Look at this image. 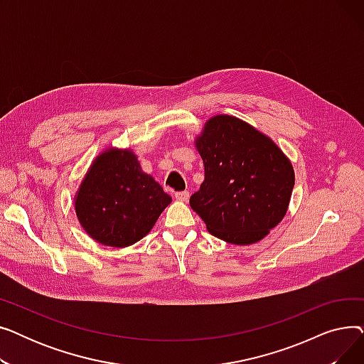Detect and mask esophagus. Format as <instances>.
<instances>
[{
  "mask_svg": "<svg viewBox=\"0 0 364 364\" xmlns=\"http://www.w3.org/2000/svg\"><path fill=\"white\" fill-rule=\"evenodd\" d=\"M174 196H176L177 200L186 202V200H188V196H190V195H188V192H177Z\"/></svg>",
  "mask_w": 364,
  "mask_h": 364,
  "instance_id": "34e87169",
  "label": "esophagus"
}]
</instances>
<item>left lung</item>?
I'll return each instance as SVG.
<instances>
[{
  "instance_id": "1",
  "label": "left lung",
  "mask_w": 364,
  "mask_h": 364,
  "mask_svg": "<svg viewBox=\"0 0 364 364\" xmlns=\"http://www.w3.org/2000/svg\"><path fill=\"white\" fill-rule=\"evenodd\" d=\"M196 147L205 180L190 206L208 232L235 245H251L269 235L288 209L294 168L264 134L228 114L209 119Z\"/></svg>"
}]
</instances>
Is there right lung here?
Here are the masks:
<instances>
[{"label":"right lung","mask_w":364,"mask_h":364,"mask_svg":"<svg viewBox=\"0 0 364 364\" xmlns=\"http://www.w3.org/2000/svg\"><path fill=\"white\" fill-rule=\"evenodd\" d=\"M169 203L171 196L141 171L132 151L110 149L90 168L75 211L94 240L124 247L143 239Z\"/></svg>","instance_id":"right-lung-1"}]
</instances>
